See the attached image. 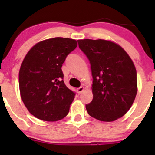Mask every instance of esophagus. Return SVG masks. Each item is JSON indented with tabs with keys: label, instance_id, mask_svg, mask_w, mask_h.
<instances>
[{
	"label": "esophagus",
	"instance_id": "esophagus-1",
	"mask_svg": "<svg viewBox=\"0 0 155 155\" xmlns=\"http://www.w3.org/2000/svg\"><path fill=\"white\" fill-rule=\"evenodd\" d=\"M84 88L83 87H79V88H77V90H76V91H77V92H78V94H79V95H80V94L81 93V92H82L83 91H84Z\"/></svg>",
	"mask_w": 155,
	"mask_h": 155
}]
</instances>
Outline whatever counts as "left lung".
<instances>
[{"mask_svg":"<svg viewBox=\"0 0 155 155\" xmlns=\"http://www.w3.org/2000/svg\"><path fill=\"white\" fill-rule=\"evenodd\" d=\"M90 61L93 99L86 105L90 116L112 122L124 116L137 94V74L132 60L118 44L98 39L78 40Z\"/></svg>","mask_w":155,"mask_h":155,"instance_id":"1","label":"left lung"}]
</instances>
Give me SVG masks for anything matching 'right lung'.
<instances>
[{
  "instance_id": "right-lung-1",
  "label": "right lung",
  "mask_w": 155,
  "mask_h": 155,
  "mask_svg": "<svg viewBox=\"0 0 155 155\" xmlns=\"http://www.w3.org/2000/svg\"><path fill=\"white\" fill-rule=\"evenodd\" d=\"M76 47L74 39H47L33 46L23 60L19 73L21 97L39 120L54 122L68 114L76 93L64 83L61 68Z\"/></svg>"
}]
</instances>
